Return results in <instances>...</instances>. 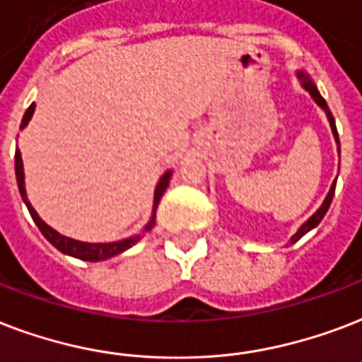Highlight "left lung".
<instances>
[{
  "mask_svg": "<svg viewBox=\"0 0 362 362\" xmlns=\"http://www.w3.org/2000/svg\"><path fill=\"white\" fill-rule=\"evenodd\" d=\"M298 77L302 79V83H303V87H305V90H310V95L313 96V98H315L317 104H319V106H321L322 110L327 112L328 121H330V127H332V134H334L336 142L340 144V140H338V131H336V125H334V117H332V114H330V110H328L327 102H325V98H322V96H321V93L317 90V87H315V85H313V81H311L310 77L305 76L303 71H300V74H298ZM338 150H340V146H338ZM334 189H336V182H334V184H332V186H330V192H328L327 199H325V203H322V205H321V209H319V211H317L315 214H313V216H311L310 220H308V222H305V224H303L302 228H300V230L296 231V233H294V235H292L291 243H296L298 239H300V237L305 235L308 231L313 230V228H315V226L319 224V222H321L322 216L327 214L328 206H330V203H332V197H334Z\"/></svg>",
  "mask_w": 362,
  "mask_h": 362,
  "instance_id": "1",
  "label": "left lung"
}]
</instances>
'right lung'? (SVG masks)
Wrapping results in <instances>:
<instances>
[{
  "label": "right lung",
  "instance_id": "obj_1",
  "mask_svg": "<svg viewBox=\"0 0 362 362\" xmlns=\"http://www.w3.org/2000/svg\"><path fill=\"white\" fill-rule=\"evenodd\" d=\"M34 107L35 104L28 107L26 114L22 117V123L21 127H26V123L30 121L32 114H34ZM15 170H16V182H18V189H21V195H22V201L26 203L28 211L34 218L35 226L40 228V231L43 233L47 241L51 243L52 247H57L60 252H64V255H70L74 258H79V260H85V262H100V260H106V258H112V256H117L119 252L127 250V248H131L134 243H138L142 237H144L146 231L151 230V226H153V218L156 214L151 216L150 224L146 226L144 231L142 233H138L134 237H129V239H123V241H117V243H81V241H76V239H70V237H64L60 235L59 231H54L51 226H47L40 216H37V212L34 211V206L30 205V201L26 197V189H24V169H22V157H21V151L16 148V153H15ZM169 180H170V170L169 173H165L161 176V180L157 184L156 187V199H153V212H156L157 205H159V199L163 197V193L169 186Z\"/></svg>",
  "mask_w": 362,
  "mask_h": 362
}]
</instances>
